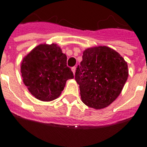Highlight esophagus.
Instances as JSON below:
<instances>
[{
    "label": "esophagus",
    "instance_id": "1",
    "mask_svg": "<svg viewBox=\"0 0 147 147\" xmlns=\"http://www.w3.org/2000/svg\"><path fill=\"white\" fill-rule=\"evenodd\" d=\"M76 67H72V68H71V71H72L74 75H75V73H76Z\"/></svg>",
    "mask_w": 147,
    "mask_h": 147
}]
</instances>
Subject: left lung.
<instances>
[{
	"instance_id": "8db88e82",
	"label": "left lung",
	"mask_w": 147,
	"mask_h": 147,
	"mask_svg": "<svg viewBox=\"0 0 147 147\" xmlns=\"http://www.w3.org/2000/svg\"><path fill=\"white\" fill-rule=\"evenodd\" d=\"M128 73L127 63L114 49L105 46L86 49L76 71L82 102L96 110L109 106L121 94Z\"/></svg>"
}]
</instances>
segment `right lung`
<instances>
[{
  "label": "right lung",
  "mask_w": 147,
  "mask_h": 147,
  "mask_svg": "<svg viewBox=\"0 0 147 147\" xmlns=\"http://www.w3.org/2000/svg\"><path fill=\"white\" fill-rule=\"evenodd\" d=\"M66 62L67 56L55 43L38 45L24 56L20 71L31 94L42 101L59 98L66 81L74 78Z\"/></svg>",
  "instance_id": "obj_1"
}]
</instances>
